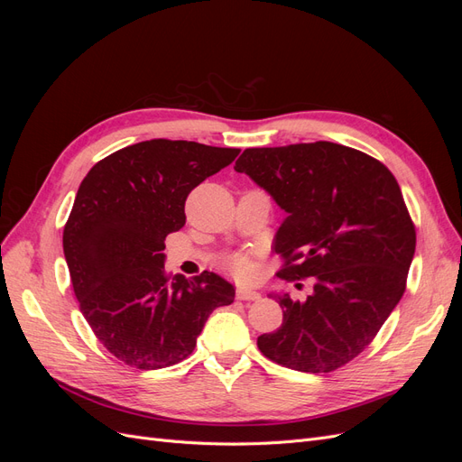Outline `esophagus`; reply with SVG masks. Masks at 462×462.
Segmentation results:
<instances>
[{"mask_svg":"<svg viewBox=\"0 0 462 462\" xmlns=\"http://www.w3.org/2000/svg\"><path fill=\"white\" fill-rule=\"evenodd\" d=\"M262 295L258 291H253V289H246V287H239L236 289V299L241 300H258Z\"/></svg>","mask_w":462,"mask_h":462,"instance_id":"esophagus-1","label":"esophagus"}]
</instances>
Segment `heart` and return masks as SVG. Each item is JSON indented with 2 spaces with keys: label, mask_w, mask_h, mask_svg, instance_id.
Instances as JSON below:
<instances>
[{
  "label": "heart",
  "mask_w": 462,
  "mask_h": 462,
  "mask_svg": "<svg viewBox=\"0 0 462 462\" xmlns=\"http://www.w3.org/2000/svg\"><path fill=\"white\" fill-rule=\"evenodd\" d=\"M231 270L239 277H250V275H254L256 265H254L253 260L246 258V256H235L231 260Z\"/></svg>",
  "instance_id": "1"
}]
</instances>
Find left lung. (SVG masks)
Returning <instances> with one entry per match:
<instances>
[{
    "mask_svg": "<svg viewBox=\"0 0 462 462\" xmlns=\"http://www.w3.org/2000/svg\"><path fill=\"white\" fill-rule=\"evenodd\" d=\"M287 217L273 248L283 279L314 277L304 302L275 295L283 324L258 337L263 356L326 374L358 356L399 304L416 248L397 179L368 153L335 143L246 148L235 162Z\"/></svg>",
    "mask_w": 462,
    "mask_h": 462,
    "instance_id": "8db88e82",
    "label": "left lung"
}]
</instances>
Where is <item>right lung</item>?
<instances>
[{
	"label": "right lung",
	"mask_w": 462,
	"mask_h": 462,
	"mask_svg": "<svg viewBox=\"0 0 462 462\" xmlns=\"http://www.w3.org/2000/svg\"><path fill=\"white\" fill-rule=\"evenodd\" d=\"M239 148L153 138L121 148L82 179L63 229L75 297L107 351L138 370L185 360L208 316L235 299L226 279L165 272V236L185 226V200Z\"/></svg>",
	"instance_id": "add662e5"
}]
</instances>
